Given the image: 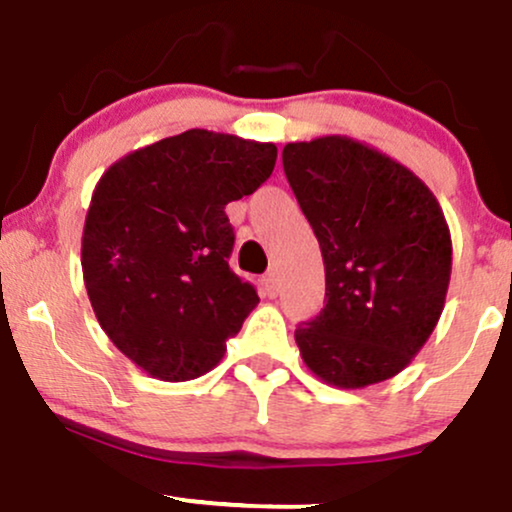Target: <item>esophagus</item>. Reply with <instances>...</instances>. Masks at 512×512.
Listing matches in <instances>:
<instances>
[{
	"mask_svg": "<svg viewBox=\"0 0 512 512\" xmlns=\"http://www.w3.org/2000/svg\"><path fill=\"white\" fill-rule=\"evenodd\" d=\"M261 285H263V292H266L268 297H278V292H280V280H278V275H275V273H266V275H263Z\"/></svg>",
	"mask_w": 512,
	"mask_h": 512,
	"instance_id": "1",
	"label": "esophagus"
}]
</instances>
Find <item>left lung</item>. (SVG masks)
Masks as SVG:
<instances>
[{
	"label": "left lung",
	"mask_w": 512,
	"mask_h": 512,
	"mask_svg": "<svg viewBox=\"0 0 512 512\" xmlns=\"http://www.w3.org/2000/svg\"><path fill=\"white\" fill-rule=\"evenodd\" d=\"M282 167L326 266V306L294 330L304 364L338 388L393 378L446 304L453 244L436 196L347 136L287 143Z\"/></svg>",
	"instance_id": "left-lung-1"
}]
</instances>
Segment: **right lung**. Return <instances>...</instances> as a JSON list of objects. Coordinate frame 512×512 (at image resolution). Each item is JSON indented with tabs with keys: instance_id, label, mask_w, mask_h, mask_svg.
Listing matches in <instances>:
<instances>
[{
	"instance_id": "right-lung-1",
	"label": "right lung",
	"mask_w": 512,
	"mask_h": 512,
	"mask_svg": "<svg viewBox=\"0 0 512 512\" xmlns=\"http://www.w3.org/2000/svg\"><path fill=\"white\" fill-rule=\"evenodd\" d=\"M275 158V143L189 129L100 177L83 227V280L107 338L146 374H208L254 311V285L227 263L225 206L254 194Z\"/></svg>"
}]
</instances>
